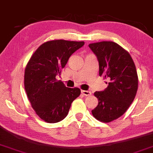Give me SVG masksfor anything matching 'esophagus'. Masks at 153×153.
I'll list each match as a JSON object with an SVG mask.
<instances>
[{"label": "esophagus", "mask_w": 153, "mask_h": 153, "mask_svg": "<svg viewBox=\"0 0 153 153\" xmlns=\"http://www.w3.org/2000/svg\"><path fill=\"white\" fill-rule=\"evenodd\" d=\"M81 93L85 96H90L91 95V92L88 91H81Z\"/></svg>", "instance_id": "obj_1"}]
</instances>
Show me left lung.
Here are the masks:
<instances>
[{
	"instance_id": "8db88e82",
	"label": "left lung",
	"mask_w": 153,
	"mask_h": 153,
	"mask_svg": "<svg viewBox=\"0 0 153 153\" xmlns=\"http://www.w3.org/2000/svg\"><path fill=\"white\" fill-rule=\"evenodd\" d=\"M99 62V75L110 82L103 91L95 92L98 104L92 110L93 117L110 123L126 112L135 99L138 88L135 65L129 53L112 41L89 44Z\"/></svg>"
}]
</instances>
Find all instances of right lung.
I'll return each mask as SVG.
<instances>
[{
  "label": "right lung",
  "mask_w": 153,
  "mask_h": 153,
  "mask_svg": "<svg viewBox=\"0 0 153 153\" xmlns=\"http://www.w3.org/2000/svg\"><path fill=\"white\" fill-rule=\"evenodd\" d=\"M83 41L53 40L42 44L27 63L24 74L25 92L38 117L56 123L67 116L73 101L80 95L78 88H67L56 75H61L72 54Z\"/></svg>",
  "instance_id": "obj_1"
}]
</instances>
